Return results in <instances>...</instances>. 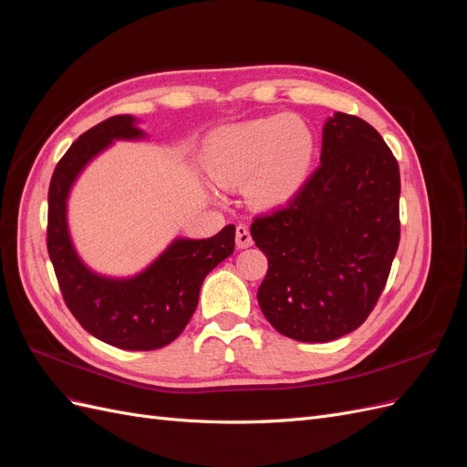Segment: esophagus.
<instances>
[{
	"label": "esophagus",
	"mask_w": 467,
	"mask_h": 467,
	"mask_svg": "<svg viewBox=\"0 0 467 467\" xmlns=\"http://www.w3.org/2000/svg\"><path fill=\"white\" fill-rule=\"evenodd\" d=\"M235 245L237 249H247L253 245V239H251V234H249V228L244 223H239L235 228Z\"/></svg>",
	"instance_id": "obj_1"
}]
</instances>
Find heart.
Instances as JSON below:
<instances>
[{
    "label": "heart",
    "instance_id": "heart-1",
    "mask_svg": "<svg viewBox=\"0 0 467 467\" xmlns=\"http://www.w3.org/2000/svg\"><path fill=\"white\" fill-rule=\"evenodd\" d=\"M314 158V130L300 119L275 115L216 132L208 144L206 163L222 185L249 181V201L273 208L302 189Z\"/></svg>",
    "mask_w": 467,
    "mask_h": 467
}]
</instances>
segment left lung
<instances>
[{"label":"left lung","mask_w":467,"mask_h":467,"mask_svg":"<svg viewBox=\"0 0 467 467\" xmlns=\"http://www.w3.org/2000/svg\"><path fill=\"white\" fill-rule=\"evenodd\" d=\"M400 165L366 120L335 112L321 163L286 206L253 218L268 259L257 300L285 337L327 343L358 329L400 247Z\"/></svg>","instance_id":"1"}]
</instances>
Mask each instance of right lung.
<instances>
[{"label":"right lung","instance_id":"obj_1","mask_svg":"<svg viewBox=\"0 0 467 467\" xmlns=\"http://www.w3.org/2000/svg\"><path fill=\"white\" fill-rule=\"evenodd\" d=\"M142 136L129 115L99 122L69 146L48 189L47 247L64 302L83 329L124 350H155L173 343L194 314L206 275L235 247V225L230 223L208 239H175L134 278L99 276L79 261L66 223L69 187L112 140Z\"/></svg>","mask_w":467,"mask_h":467}]
</instances>
